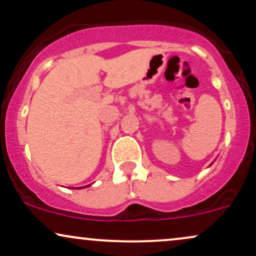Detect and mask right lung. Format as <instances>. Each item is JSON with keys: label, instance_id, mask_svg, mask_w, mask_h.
Returning a JSON list of instances; mask_svg holds the SVG:
<instances>
[{"label": "right lung", "instance_id": "add662e5", "mask_svg": "<svg viewBox=\"0 0 256 256\" xmlns=\"http://www.w3.org/2000/svg\"><path fill=\"white\" fill-rule=\"evenodd\" d=\"M88 186H90V184H88ZM84 187H87V186H84ZM80 188H83V187H80Z\"/></svg>", "mask_w": 256, "mask_h": 256}]
</instances>
